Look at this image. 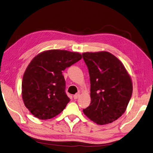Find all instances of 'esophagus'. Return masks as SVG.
<instances>
[{"mask_svg": "<svg viewBox=\"0 0 153 153\" xmlns=\"http://www.w3.org/2000/svg\"><path fill=\"white\" fill-rule=\"evenodd\" d=\"M80 97V94H75L74 95H73V98L74 99H77L78 98H79Z\"/></svg>", "mask_w": 153, "mask_h": 153, "instance_id": "esophagus-1", "label": "esophagus"}]
</instances>
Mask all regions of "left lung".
Here are the masks:
<instances>
[{
  "mask_svg": "<svg viewBox=\"0 0 153 153\" xmlns=\"http://www.w3.org/2000/svg\"><path fill=\"white\" fill-rule=\"evenodd\" d=\"M82 56L91 84V103L84 113L98 125L111 123L126 111L132 94L131 77L123 63L108 52H87Z\"/></svg>",
  "mask_w": 153,
  "mask_h": 153,
  "instance_id": "1",
  "label": "left lung"
}]
</instances>
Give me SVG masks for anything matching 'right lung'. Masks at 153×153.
I'll list each match as a JSON object with an SVG mask.
<instances>
[{
  "instance_id": "add662e5",
  "label": "right lung",
  "mask_w": 153,
  "mask_h": 153,
  "mask_svg": "<svg viewBox=\"0 0 153 153\" xmlns=\"http://www.w3.org/2000/svg\"><path fill=\"white\" fill-rule=\"evenodd\" d=\"M81 58L76 52L52 49L42 52L30 62L21 94L25 106L36 117L48 120L64 110L70 99L65 91L62 71Z\"/></svg>"
}]
</instances>
